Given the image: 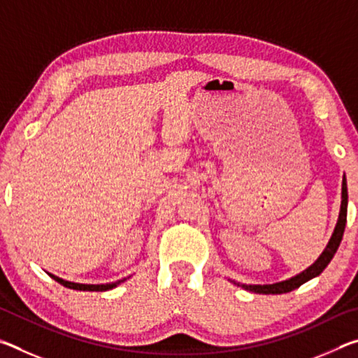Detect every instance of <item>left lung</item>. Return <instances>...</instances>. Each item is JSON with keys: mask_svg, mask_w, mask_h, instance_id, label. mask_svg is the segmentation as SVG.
Segmentation results:
<instances>
[{"mask_svg": "<svg viewBox=\"0 0 358 358\" xmlns=\"http://www.w3.org/2000/svg\"><path fill=\"white\" fill-rule=\"evenodd\" d=\"M346 217H348V183H346V177H343L341 207H339V216H338L336 226H335V230H333L329 243H327V246H325V250L317 257L316 262L311 264L308 268H305L303 271H300L299 275L287 278V280L280 281V282H273V284H241V282L234 281V280H229V281L234 282L235 286H240L245 290H250V292L265 294V295L286 294V292H290V290L300 287L301 284H305L306 281L313 280V278L319 276L325 270V266L330 264V260L336 254L339 243H341V240H343L344 227H346Z\"/></svg>", "mask_w": 358, "mask_h": 358, "instance_id": "1", "label": "left lung"}]
</instances>
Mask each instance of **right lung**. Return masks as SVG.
I'll return each instance as SVG.
<instances>
[{"label": "right lung", "instance_id": "obj_1", "mask_svg": "<svg viewBox=\"0 0 358 358\" xmlns=\"http://www.w3.org/2000/svg\"><path fill=\"white\" fill-rule=\"evenodd\" d=\"M47 273H48V271H47ZM48 275H50V278H53V280H55L57 282L63 284L64 287L74 289V290H85V292H106V290H110L113 287L120 286L121 282H124L129 278L128 276V278H123V280H118V281H113V282H106V284H82V282H74V281H66V280H63V278H59L57 275H52V273H48Z\"/></svg>", "mask_w": 358, "mask_h": 358}]
</instances>
